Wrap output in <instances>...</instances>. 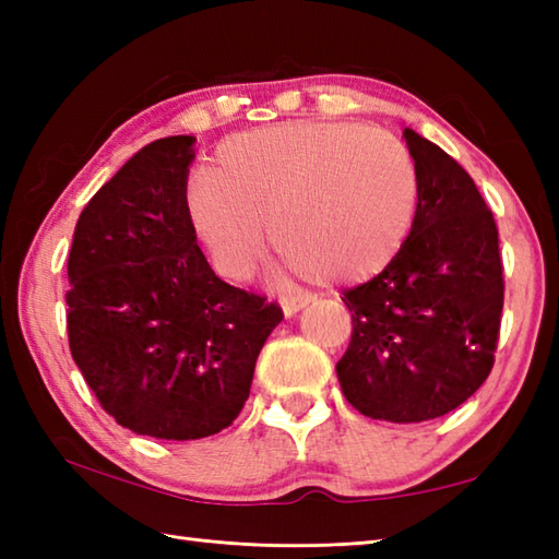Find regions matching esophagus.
I'll list each match as a JSON object with an SVG mask.
<instances>
[{
  "label": "esophagus",
  "mask_w": 559,
  "mask_h": 559,
  "mask_svg": "<svg viewBox=\"0 0 559 559\" xmlns=\"http://www.w3.org/2000/svg\"><path fill=\"white\" fill-rule=\"evenodd\" d=\"M310 302H312V295H307V293H286V295H281V307H283V312H286L288 317L298 314L302 307H307Z\"/></svg>",
  "instance_id": "34e87169"
}]
</instances>
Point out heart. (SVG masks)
<instances>
[{"instance_id": "b5f03b06", "label": "heart", "mask_w": 559, "mask_h": 559, "mask_svg": "<svg viewBox=\"0 0 559 559\" xmlns=\"http://www.w3.org/2000/svg\"><path fill=\"white\" fill-rule=\"evenodd\" d=\"M418 204L408 148L382 129L276 124L223 141L189 216L228 278L252 273L266 228L288 264L322 281H360L396 257Z\"/></svg>"}]
</instances>
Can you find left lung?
Wrapping results in <instances>:
<instances>
[{
	"mask_svg": "<svg viewBox=\"0 0 559 559\" xmlns=\"http://www.w3.org/2000/svg\"><path fill=\"white\" fill-rule=\"evenodd\" d=\"M403 139L418 173L415 218L384 271L343 290L353 334L336 374L367 418L423 423L488 379L504 278L492 211L471 175L413 129Z\"/></svg>",
	"mask_w": 559,
	"mask_h": 559,
	"instance_id": "obj_1",
	"label": "left lung"
}]
</instances>
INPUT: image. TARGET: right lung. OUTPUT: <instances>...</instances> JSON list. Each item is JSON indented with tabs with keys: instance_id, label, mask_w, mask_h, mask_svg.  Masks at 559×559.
I'll return each instance as SVG.
<instances>
[{
	"instance_id": "obj_1",
	"label": "right lung",
	"mask_w": 559,
	"mask_h": 559,
	"mask_svg": "<svg viewBox=\"0 0 559 559\" xmlns=\"http://www.w3.org/2000/svg\"><path fill=\"white\" fill-rule=\"evenodd\" d=\"M194 136L129 158L81 211L69 252L71 358L105 413L136 435L225 430L283 310L221 281L187 206Z\"/></svg>"
}]
</instances>
